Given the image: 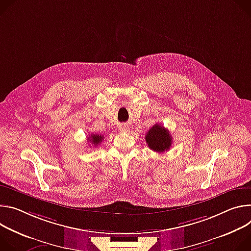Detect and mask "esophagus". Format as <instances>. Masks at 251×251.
I'll return each mask as SVG.
<instances>
[{
  "mask_svg": "<svg viewBox=\"0 0 251 251\" xmlns=\"http://www.w3.org/2000/svg\"><path fill=\"white\" fill-rule=\"evenodd\" d=\"M119 128H120V130H121V131H126V130L128 129V127H127L126 126H125V125L120 126V127H119Z\"/></svg>",
  "mask_w": 251,
  "mask_h": 251,
  "instance_id": "1",
  "label": "esophagus"
}]
</instances>
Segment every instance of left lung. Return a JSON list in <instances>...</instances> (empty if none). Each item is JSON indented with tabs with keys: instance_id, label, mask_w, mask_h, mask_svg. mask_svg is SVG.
<instances>
[{
	"instance_id": "left-lung-1",
	"label": "left lung",
	"mask_w": 251,
	"mask_h": 251,
	"mask_svg": "<svg viewBox=\"0 0 251 251\" xmlns=\"http://www.w3.org/2000/svg\"><path fill=\"white\" fill-rule=\"evenodd\" d=\"M146 142L149 148L153 151L163 152L171 149L173 138L168 129L155 124L146 134Z\"/></svg>"
}]
</instances>
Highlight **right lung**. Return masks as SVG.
Instances as JSON below:
<instances>
[{
	"mask_svg": "<svg viewBox=\"0 0 251 251\" xmlns=\"http://www.w3.org/2000/svg\"><path fill=\"white\" fill-rule=\"evenodd\" d=\"M89 137H90V138H88V140L92 143V145H94V147L99 146V145L102 142V140H103V135L98 134V133H96V134H94V133H93V134H90Z\"/></svg>",
	"mask_w": 251,
	"mask_h": 251,
	"instance_id": "1",
	"label": "right lung"
}]
</instances>
